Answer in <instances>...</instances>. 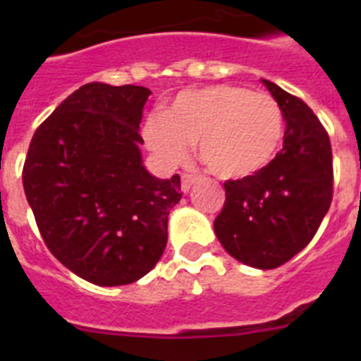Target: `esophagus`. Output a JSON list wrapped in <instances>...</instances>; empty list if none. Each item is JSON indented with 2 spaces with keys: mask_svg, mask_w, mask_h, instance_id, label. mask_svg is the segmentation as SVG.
<instances>
[{
  "mask_svg": "<svg viewBox=\"0 0 361 361\" xmlns=\"http://www.w3.org/2000/svg\"><path fill=\"white\" fill-rule=\"evenodd\" d=\"M197 178H199V175H195V173H184L183 175V184H180V188H183L184 193H186V191H190L191 184L195 183Z\"/></svg>",
  "mask_w": 361,
  "mask_h": 361,
  "instance_id": "1",
  "label": "esophagus"
}]
</instances>
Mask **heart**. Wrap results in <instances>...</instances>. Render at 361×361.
Returning a JSON list of instances; mask_svg holds the SVG:
<instances>
[{"label": "heart", "instance_id": "b5f03b06", "mask_svg": "<svg viewBox=\"0 0 361 361\" xmlns=\"http://www.w3.org/2000/svg\"><path fill=\"white\" fill-rule=\"evenodd\" d=\"M146 146L164 164L186 159L191 142L212 173L251 175L271 161L283 135V116L269 94L219 85L178 94L168 110L142 130Z\"/></svg>", "mask_w": 361, "mask_h": 361}]
</instances>
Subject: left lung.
<instances>
[{"label":"left lung","mask_w":361,"mask_h":361,"mask_svg":"<svg viewBox=\"0 0 361 361\" xmlns=\"http://www.w3.org/2000/svg\"><path fill=\"white\" fill-rule=\"evenodd\" d=\"M264 85L286 121L275 159L240 180H226V200L215 219L220 244L233 258L275 269L304 250L333 200V149L311 108L275 82Z\"/></svg>","instance_id":"1"}]
</instances>
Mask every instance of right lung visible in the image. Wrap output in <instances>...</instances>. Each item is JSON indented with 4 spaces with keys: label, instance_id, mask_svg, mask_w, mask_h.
I'll return each instance as SVG.
<instances>
[{
    "label": "right lung",
    "instance_id": "obj_1",
    "mask_svg": "<svg viewBox=\"0 0 361 361\" xmlns=\"http://www.w3.org/2000/svg\"><path fill=\"white\" fill-rule=\"evenodd\" d=\"M145 86L88 82L63 101L32 137L23 188L50 253L97 286H126L155 267L180 177L142 166L139 123Z\"/></svg>",
    "mask_w": 361,
    "mask_h": 361
}]
</instances>
